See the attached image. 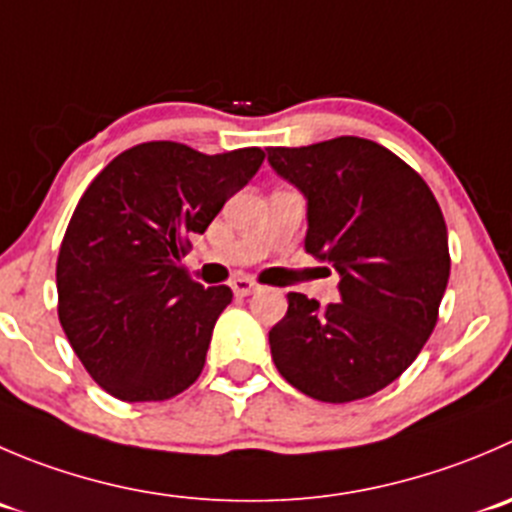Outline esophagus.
<instances>
[{
	"instance_id": "1",
	"label": "esophagus",
	"mask_w": 512,
	"mask_h": 512,
	"mask_svg": "<svg viewBox=\"0 0 512 512\" xmlns=\"http://www.w3.org/2000/svg\"><path fill=\"white\" fill-rule=\"evenodd\" d=\"M232 290H235L237 297H247L255 290H260V285H257L252 277H235V280H232Z\"/></svg>"
}]
</instances>
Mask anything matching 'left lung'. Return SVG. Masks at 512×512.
Wrapping results in <instances>:
<instances>
[{
	"label": "left lung",
	"instance_id": "1",
	"mask_svg": "<svg viewBox=\"0 0 512 512\" xmlns=\"http://www.w3.org/2000/svg\"><path fill=\"white\" fill-rule=\"evenodd\" d=\"M267 152L307 197L305 250L340 272V302L287 295L272 360L307 398H370L408 370L438 322L450 277L438 200L408 162L362 137Z\"/></svg>",
	"mask_w": 512,
	"mask_h": 512
}]
</instances>
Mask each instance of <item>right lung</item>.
Masks as SVG:
<instances>
[{
  "label": "right lung",
  "mask_w": 512,
  "mask_h": 512,
  "mask_svg": "<svg viewBox=\"0 0 512 512\" xmlns=\"http://www.w3.org/2000/svg\"><path fill=\"white\" fill-rule=\"evenodd\" d=\"M260 147L202 155L142 142L84 190L57 257V315L99 388L124 403L170 400L205 367L227 285L190 277L182 257L260 170Z\"/></svg>",
  "instance_id": "add662e5"
}]
</instances>
